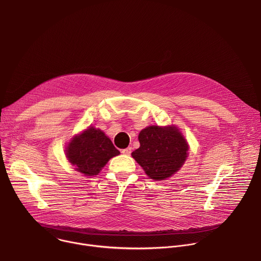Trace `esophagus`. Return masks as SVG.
<instances>
[{"label":"esophagus","instance_id":"obj_1","mask_svg":"<svg viewBox=\"0 0 261 261\" xmlns=\"http://www.w3.org/2000/svg\"><path fill=\"white\" fill-rule=\"evenodd\" d=\"M131 152H132V147L131 146H128L127 148H124V150H122V154L127 155V156H129L131 154Z\"/></svg>","mask_w":261,"mask_h":261}]
</instances>
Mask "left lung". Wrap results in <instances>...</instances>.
Instances as JSON below:
<instances>
[{"mask_svg":"<svg viewBox=\"0 0 261 261\" xmlns=\"http://www.w3.org/2000/svg\"><path fill=\"white\" fill-rule=\"evenodd\" d=\"M140 146L132 157L153 179L171 176L187 158L188 145L175 127L150 126L138 135Z\"/></svg>","mask_w":261,"mask_h":261,"instance_id":"obj_1","label":"left lung"}]
</instances>
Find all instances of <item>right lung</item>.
<instances>
[{
    "instance_id": "obj_1",
    "label": "right lung",
    "mask_w": 261,
    "mask_h": 261,
    "mask_svg": "<svg viewBox=\"0 0 261 261\" xmlns=\"http://www.w3.org/2000/svg\"><path fill=\"white\" fill-rule=\"evenodd\" d=\"M66 152L69 162L86 175H96L110 158L120 154L111 140L94 127L73 138Z\"/></svg>"
}]
</instances>
